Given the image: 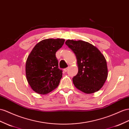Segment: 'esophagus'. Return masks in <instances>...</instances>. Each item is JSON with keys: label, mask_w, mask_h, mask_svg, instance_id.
<instances>
[{"label": "esophagus", "mask_w": 129, "mask_h": 129, "mask_svg": "<svg viewBox=\"0 0 129 129\" xmlns=\"http://www.w3.org/2000/svg\"><path fill=\"white\" fill-rule=\"evenodd\" d=\"M68 70V68H65V69H64V71L65 72H67Z\"/></svg>", "instance_id": "1"}]
</instances>
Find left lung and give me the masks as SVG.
Returning <instances> with one entry per match:
<instances>
[{
	"label": "left lung",
	"mask_w": 129,
	"mask_h": 129,
	"mask_svg": "<svg viewBox=\"0 0 129 129\" xmlns=\"http://www.w3.org/2000/svg\"><path fill=\"white\" fill-rule=\"evenodd\" d=\"M65 44L74 52L77 60L78 71L72 78L75 86L87 94L100 90L108 75L104 56L96 47L87 42L68 40Z\"/></svg>",
	"instance_id": "8db88e82"
}]
</instances>
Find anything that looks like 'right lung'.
Wrapping results in <instances>:
<instances>
[{"label": "right lung", "instance_id": "1", "mask_svg": "<svg viewBox=\"0 0 129 129\" xmlns=\"http://www.w3.org/2000/svg\"><path fill=\"white\" fill-rule=\"evenodd\" d=\"M64 41L62 39L44 40L35 45L29 55L25 65L26 77L36 93L46 94L58 86L62 71L58 68L55 53Z\"/></svg>", "mask_w": 129, "mask_h": 129}]
</instances>
